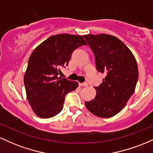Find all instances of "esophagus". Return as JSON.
Segmentation results:
<instances>
[{"label": "esophagus", "mask_w": 153, "mask_h": 153, "mask_svg": "<svg viewBox=\"0 0 153 153\" xmlns=\"http://www.w3.org/2000/svg\"><path fill=\"white\" fill-rule=\"evenodd\" d=\"M79 85H80V86H85V87L88 86L87 82H79Z\"/></svg>", "instance_id": "34e87169"}]
</instances>
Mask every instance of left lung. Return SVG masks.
I'll return each instance as SVG.
<instances>
[{
    "label": "left lung",
    "mask_w": 153,
    "mask_h": 153,
    "mask_svg": "<svg viewBox=\"0 0 153 153\" xmlns=\"http://www.w3.org/2000/svg\"><path fill=\"white\" fill-rule=\"evenodd\" d=\"M89 47L96 57V69L106 77L96 95L85 101L87 109L101 118H109L120 112L134 92L137 82L138 67L134 54L114 36L106 34H85Z\"/></svg>",
    "instance_id": "8db88e82"
}]
</instances>
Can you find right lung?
<instances>
[{
	"instance_id": "right-lung-1",
	"label": "right lung",
	"mask_w": 153,
	"mask_h": 153,
	"mask_svg": "<svg viewBox=\"0 0 153 153\" xmlns=\"http://www.w3.org/2000/svg\"><path fill=\"white\" fill-rule=\"evenodd\" d=\"M86 45L81 36L61 34L47 39L33 51L24 82L26 98L37 117L48 119L59 114L66 94L78 88V82L58 78V74L73 51Z\"/></svg>"
}]
</instances>
